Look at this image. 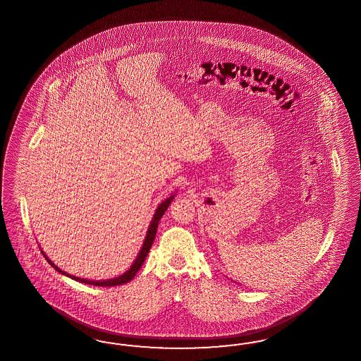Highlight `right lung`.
Wrapping results in <instances>:
<instances>
[{"label":"right lung","instance_id":"1","mask_svg":"<svg viewBox=\"0 0 361 361\" xmlns=\"http://www.w3.org/2000/svg\"><path fill=\"white\" fill-rule=\"evenodd\" d=\"M175 196L176 193H173L172 196L165 198L164 201L157 207L156 212H154V214H153L152 221H151V224H149V226H148V230H147L145 238H144V242H142V249H140V252L137 254L136 259L133 261V263L131 264V267H130L126 273L121 274V275L116 276V278H111V279H106V281H90V279H85V278H79V276L71 275V274H67L66 271H63V270H61L58 266H55L54 263L51 262V261L49 259V257H47L44 252H42V254H44L46 261L50 263L58 273H61L62 275H66V276H68V278H71V279H74V281H77V282H80V283L92 284V286H102V287H112V286H119V284L128 283L131 279H133V276L137 274V271L140 270L142 263L145 261V258H147V255H148V252H149V249L152 247L153 240H154L156 231H157V226H159V221H160L161 217H163L165 210H166L168 207L171 205V202H172V200L175 198ZM41 250H42V249H41Z\"/></svg>","mask_w":361,"mask_h":361}]
</instances>
